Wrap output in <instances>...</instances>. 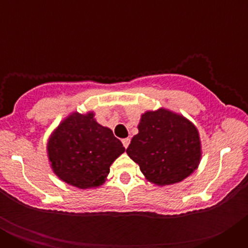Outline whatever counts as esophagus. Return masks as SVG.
I'll return each mask as SVG.
<instances>
[{"instance_id":"obj_1","label":"esophagus","mask_w":248,"mask_h":248,"mask_svg":"<svg viewBox=\"0 0 248 248\" xmlns=\"http://www.w3.org/2000/svg\"><path fill=\"white\" fill-rule=\"evenodd\" d=\"M122 143H123V146L126 149L129 146V144H130V139H129V138H125V139L122 140Z\"/></svg>"}]
</instances>
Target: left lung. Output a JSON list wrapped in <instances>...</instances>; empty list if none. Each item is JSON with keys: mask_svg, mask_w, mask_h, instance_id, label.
Segmentation results:
<instances>
[{"mask_svg": "<svg viewBox=\"0 0 248 248\" xmlns=\"http://www.w3.org/2000/svg\"><path fill=\"white\" fill-rule=\"evenodd\" d=\"M126 153L151 183L170 185L194 171L200 161L198 129L185 118L160 109L146 111Z\"/></svg>", "mask_w": 248, "mask_h": 248, "instance_id": "1", "label": "left lung"}]
</instances>
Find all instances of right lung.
Instances as JSON below:
<instances>
[{"mask_svg": "<svg viewBox=\"0 0 248 248\" xmlns=\"http://www.w3.org/2000/svg\"><path fill=\"white\" fill-rule=\"evenodd\" d=\"M124 150L113 131L94 120L93 113H73L58 126L48 143L53 171L79 189L102 185L111 163Z\"/></svg>", "mask_w": 248, "mask_h": 248, "instance_id": "obj_1", "label": "right lung"}]
</instances>
